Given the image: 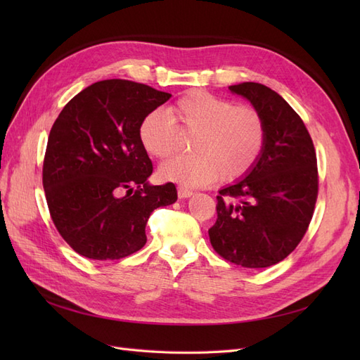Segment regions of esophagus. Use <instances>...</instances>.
Returning a JSON list of instances; mask_svg holds the SVG:
<instances>
[{
  "mask_svg": "<svg viewBox=\"0 0 360 360\" xmlns=\"http://www.w3.org/2000/svg\"><path fill=\"white\" fill-rule=\"evenodd\" d=\"M177 193H179V198H189V197H192V195H193V192L191 189H186V188H183V186H180L177 189Z\"/></svg>",
  "mask_w": 360,
  "mask_h": 360,
  "instance_id": "obj_1",
  "label": "esophagus"
}]
</instances>
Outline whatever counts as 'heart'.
Listing matches in <instances>:
<instances>
[{"label":"heart","mask_w":360,"mask_h":360,"mask_svg":"<svg viewBox=\"0 0 360 360\" xmlns=\"http://www.w3.org/2000/svg\"><path fill=\"white\" fill-rule=\"evenodd\" d=\"M147 153L165 159L180 146L181 135H193V153L162 163V179L184 186H202L216 177L234 181L254 168L266 144V124L252 106L204 90H192L162 111L148 112L139 124Z\"/></svg>","instance_id":"b5f03b06"}]
</instances>
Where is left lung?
Instances as JSON below:
<instances>
[{
  "label": "left lung",
  "instance_id": "8db88e82",
  "mask_svg": "<svg viewBox=\"0 0 360 360\" xmlns=\"http://www.w3.org/2000/svg\"><path fill=\"white\" fill-rule=\"evenodd\" d=\"M230 90L263 117L266 144L245 179L219 191L210 243L230 263L269 267L288 257L308 230L319 195L317 156L307 126L276 91L258 82Z\"/></svg>",
  "mask_w": 360,
  "mask_h": 360
}]
</instances>
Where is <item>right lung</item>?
<instances>
[{
    "mask_svg": "<svg viewBox=\"0 0 360 360\" xmlns=\"http://www.w3.org/2000/svg\"><path fill=\"white\" fill-rule=\"evenodd\" d=\"M169 93L126 79L94 82L63 108L48 138L43 189L68 245L91 259H120L147 242L150 214L177 201L174 183L153 172L139 141L143 118Z\"/></svg>",
    "mask_w": 360,
    "mask_h": 360,
    "instance_id": "right-lung-1",
    "label": "right lung"
}]
</instances>
